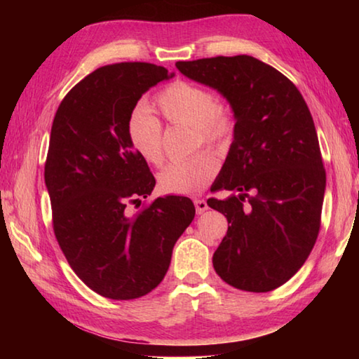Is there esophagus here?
<instances>
[{"label": "esophagus", "mask_w": 359, "mask_h": 359, "mask_svg": "<svg viewBox=\"0 0 359 359\" xmlns=\"http://www.w3.org/2000/svg\"><path fill=\"white\" fill-rule=\"evenodd\" d=\"M194 208H196V212L198 214H203L204 210H208L209 209V205H208V203L204 201V199H194Z\"/></svg>", "instance_id": "34e87169"}]
</instances>
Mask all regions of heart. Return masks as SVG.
I'll return each mask as SVG.
<instances>
[{
    "mask_svg": "<svg viewBox=\"0 0 359 359\" xmlns=\"http://www.w3.org/2000/svg\"><path fill=\"white\" fill-rule=\"evenodd\" d=\"M155 106L171 125L191 126L193 149L199 145L226 149L238 128L234 109L228 102L217 101L214 92L199 83L172 82L156 95ZM126 136L133 150L149 165L158 166L163 161L161 123L145 109L139 107L131 114ZM217 171V158L208 151H199L187 160L168 163L158 174V182L166 193L193 194L208 187Z\"/></svg>",
    "mask_w": 359,
    "mask_h": 359,
    "instance_id": "obj_1",
    "label": "heart"
}]
</instances>
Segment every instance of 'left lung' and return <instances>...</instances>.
Returning <instances> with one entry per match:
<instances>
[{
    "label": "left lung",
    "instance_id": "1",
    "mask_svg": "<svg viewBox=\"0 0 359 359\" xmlns=\"http://www.w3.org/2000/svg\"><path fill=\"white\" fill-rule=\"evenodd\" d=\"M215 88L238 118L234 141L208 204L228 231L212 263L231 287L266 293L288 282L311 255L321 224L326 172L311 111L296 85L250 55L177 62Z\"/></svg>",
    "mask_w": 359,
    "mask_h": 359
}]
</instances>
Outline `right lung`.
Returning a JSON list of instances; mask_svg holds the SVG:
<instances>
[{
	"label": "right lung",
	"instance_id": "1",
	"mask_svg": "<svg viewBox=\"0 0 359 359\" xmlns=\"http://www.w3.org/2000/svg\"><path fill=\"white\" fill-rule=\"evenodd\" d=\"M172 77L163 66H102L72 87L52 123L44 179L53 233L77 277L109 299H136L165 278L175 242L194 218L190 198L154 191L126 125L141 96Z\"/></svg>",
	"mask_w": 359,
	"mask_h": 359
}]
</instances>
